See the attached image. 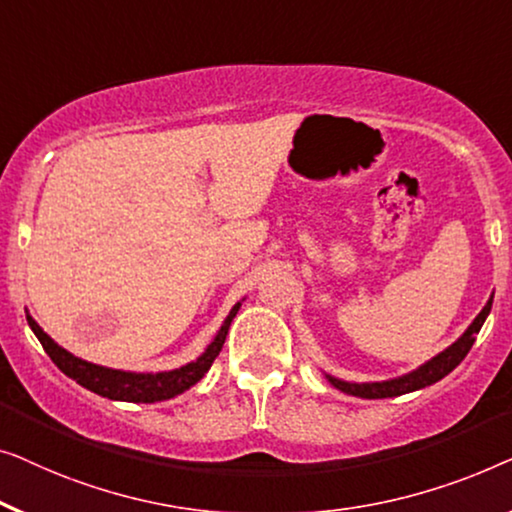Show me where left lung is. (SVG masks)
Masks as SVG:
<instances>
[{"label":"left lung","mask_w":512,"mask_h":512,"mask_svg":"<svg viewBox=\"0 0 512 512\" xmlns=\"http://www.w3.org/2000/svg\"><path fill=\"white\" fill-rule=\"evenodd\" d=\"M492 299H487V304L482 306V311L475 315V320L469 325V329L464 331L462 336L457 338L455 343L448 345L443 352H438L436 357H431L429 362H424L413 369L410 373H403V376L390 378V380H378V383H350V380H341L336 376H329L325 373V378L329 380V385H334L336 390H341L345 394H352V397H362V399H387V397H401V394L422 390V387H429L438 383V380L448 376L452 369H457L462 364V359L469 355L471 345L475 343V334H478L480 327L485 325L489 311H492Z\"/></svg>","instance_id":"8db88e82"}]
</instances>
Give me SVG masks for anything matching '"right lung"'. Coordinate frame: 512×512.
<instances>
[{
  "label": "right lung",
  "mask_w": 512,
  "mask_h": 512,
  "mask_svg": "<svg viewBox=\"0 0 512 512\" xmlns=\"http://www.w3.org/2000/svg\"><path fill=\"white\" fill-rule=\"evenodd\" d=\"M243 301V299H241ZM241 301H236L232 311L222 322L218 334L213 336V341L206 345V350L194 359V362L181 366V369L171 371H157V373H136V371H122V369H109V366H99L85 359L71 355L69 350H64L62 345H57L46 331H43L37 320L27 313V325L32 327L34 336L39 338L43 350L48 352V357L53 359L57 369L64 376L74 378L78 385H83L85 390L99 394V397L113 399V401H132V403H155L176 397L190 390L192 385H197L201 378L206 376V371L211 369L213 359L220 355L222 343H225L229 325L239 313Z\"/></svg>",
  "instance_id": "add662e5"
}]
</instances>
